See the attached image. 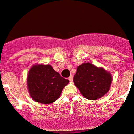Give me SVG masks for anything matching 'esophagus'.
<instances>
[{"label": "esophagus", "mask_w": 134, "mask_h": 134, "mask_svg": "<svg viewBox=\"0 0 134 134\" xmlns=\"http://www.w3.org/2000/svg\"><path fill=\"white\" fill-rule=\"evenodd\" d=\"M73 80H74V77H73V75H71L70 77H69V80L70 81H73Z\"/></svg>", "instance_id": "esophagus-1"}]
</instances>
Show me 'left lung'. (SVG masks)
I'll return each instance as SVG.
<instances>
[{"label":"left lung","mask_w":134,"mask_h":134,"mask_svg":"<svg viewBox=\"0 0 134 134\" xmlns=\"http://www.w3.org/2000/svg\"><path fill=\"white\" fill-rule=\"evenodd\" d=\"M74 82L81 94L88 100H97L109 92L112 76L102 67L85 63L78 66Z\"/></svg>","instance_id":"8db88e82"}]
</instances>
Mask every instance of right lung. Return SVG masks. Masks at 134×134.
Masks as SVG:
<instances>
[{"label":"right lung","instance_id":"1","mask_svg":"<svg viewBox=\"0 0 134 134\" xmlns=\"http://www.w3.org/2000/svg\"><path fill=\"white\" fill-rule=\"evenodd\" d=\"M69 80L60 76L50 65H34L29 71L27 83L30 96L42 104H51L60 96Z\"/></svg>","mask_w":134,"mask_h":134}]
</instances>
